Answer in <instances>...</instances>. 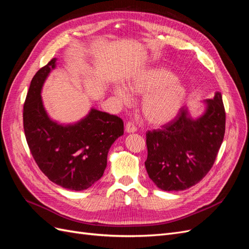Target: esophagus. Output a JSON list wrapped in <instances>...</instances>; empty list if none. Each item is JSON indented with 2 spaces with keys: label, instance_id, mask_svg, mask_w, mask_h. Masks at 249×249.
I'll return each mask as SVG.
<instances>
[{
  "label": "esophagus",
  "instance_id": "obj_1",
  "mask_svg": "<svg viewBox=\"0 0 249 249\" xmlns=\"http://www.w3.org/2000/svg\"><path fill=\"white\" fill-rule=\"evenodd\" d=\"M125 132L126 133H135V132H137V127L133 123H127L125 125Z\"/></svg>",
  "mask_w": 249,
  "mask_h": 249
}]
</instances>
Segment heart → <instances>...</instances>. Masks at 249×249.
Instances as JSON below:
<instances>
[{
  "mask_svg": "<svg viewBox=\"0 0 249 249\" xmlns=\"http://www.w3.org/2000/svg\"><path fill=\"white\" fill-rule=\"evenodd\" d=\"M127 90L134 95H144L141 112L149 124L163 125L170 123L182 108L187 90L170 71L155 67L139 72L127 82ZM114 95L124 105L131 103V96L123 87H114Z\"/></svg>",
  "mask_w": 249,
  "mask_h": 249,
  "instance_id": "heart-1",
  "label": "heart"
}]
</instances>
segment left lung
<instances>
[{
    "instance_id": "1",
    "label": "left lung",
    "mask_w": 249,
    "mask_h": 249,
    "mask_svg": "<svg viewBox=\"0 0 249 249\" xmlns=\"http://www.w3.org/2000/svg\"><path fill=\"white\" fill-rule=\"evenodd\" d=\"M198 118L180 108L162 129L146 133L149 178L164 191H180L197 184L212 168L223 141L225 111L220 92L205 101Z\"/></svg>"
}]
</instances>
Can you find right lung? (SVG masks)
Wrapping results in <instances>:
<instances>
[{
  "instance_id": "obj_1",
  "label": "right lung",
  "mask_w": 249,
  "mask_h": 249,
  "mask_svg": "<svg viewBox=\"0 0 249 249\" xmlns=\"http://www.w3.org/2000/svg\"><path fill=\"white\" fill-rule=\"evenodd\" d=\"M56 60L41 67L31 81L22 113L24 130L30 152L48 178L66 189L81 191L103 177L109 149L124 135V122L96 109L73 124L52 120L40 93Z\"/></svg>"
}]
</instances>
